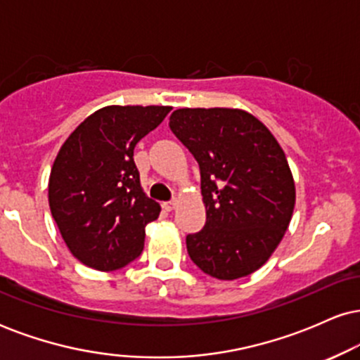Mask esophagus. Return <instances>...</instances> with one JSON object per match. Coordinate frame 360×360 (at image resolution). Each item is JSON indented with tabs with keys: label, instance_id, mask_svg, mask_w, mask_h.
I'll list each match as a JSON object with an SVG mask.
<instances>
[{
	"label": "esophagus",
	"instance_id": "esophagus-1",
	"mask_svg": "<svg viewBox=\"0 0 360 360\" xmlns=\"http://www.w3.org/2000/svg\"><path fill=\"white\" fill-rule=\"evenodd\" d=\"M176 200H172V201H166V203H164L162 206H164V210H166V212H172V210L176 208Z\"/></svg>",
	"mask_w": 360,
	"mask_h": 360
}]
</instances>
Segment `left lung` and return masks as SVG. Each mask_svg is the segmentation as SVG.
Listing matches in <instances>:
<instances>
[{"mask_svg":"<svg viewBox=\"0 0 360 360\" xmlns=\"http://www.w3.org/2000/svg\"><path fill=\"white\" fill-rule=\"evenodd\" d=\"M169 127L200 164L206 223L186 237L189 257L212 278H245L267 262L291 221L296 189L284 150L237 108H181Z\"/></svg>","mask_w":360,"mask_h":360,"instance_id":"left-lung-1","label":"left lung"}]
</instances>
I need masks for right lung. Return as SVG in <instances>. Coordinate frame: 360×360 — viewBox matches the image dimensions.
I'll return each mask as SVG.
<instances>
[{"label": "right lung", "mask_w": 360, "mask_h": 360, "mask_svg": "<svg viewBox=\"0 0 360 360\" xmlns=\"http://www.w3.org/2000/svg\"><path fill=\"white\" fill-rule=\"evenodd\" d=\"M171 106H105L62 143L49 177V206L71 254L96 271L142 254L160 206L140 186L134 148Z\"/></svg>", "instance_id": "obj_1"}]
</instances>
